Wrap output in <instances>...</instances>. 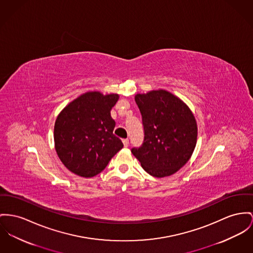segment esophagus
<instances>
[{"instance_id": "esophagus-1", "label": "esophagus", "mask_w": 253, "mask_h": 253, "mask_svg": "<svg viewBox=\"0 0 253 253\" xmlns=\"http://www.w3.org/2000/svg\"><path fill=\"white\" fill-rule=\"evenodd\" d=\"M123 144H124V146L126 148V147H128V144H129V141H128V139H123Z\"/></svg>"}]
</instances>
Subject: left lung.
Segmentation results:
<instances>
[{
    "instance_id": "left-lung-1",
    "label": "left lung",
    "mask_w": 253,
    "mask_h": 253,
    "mask_svg": "<svg viewBox=\"0 0 253 253\" xmlns=\"http://www.w3.org/2000/svg\"><path fill=\"white\" fill-rule=\"evenodd\" d=\"M144 142L131 152L154 177H165L182 168L195 150L198 126L190 108L166 90L137 94Z\"/></svg>"
}]
</instances>
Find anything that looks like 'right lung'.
<instances>
[{
	"label": "right lung",
	"instance_id": "obj_1",
	"mask_svg": "<svg viewBox=\"0 0 253 253\" xmlns=\"http://www.w3.org/2000/svg\"><path fill=\"white\" fill-rule=\"evenodd\" d=\"M118 100V94L87 92L59 113L54 124V146L69 170L83 177L95 176L123 149L122 141L113 134L116 124L110 115Z\"/></svg>",
	"mask_w": 253,
	"mask_h": 253
}]
</instances>
